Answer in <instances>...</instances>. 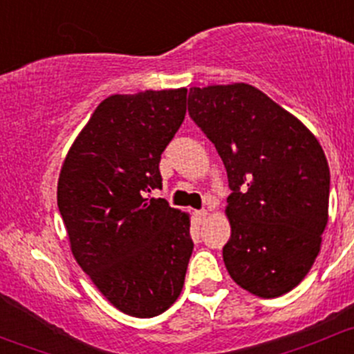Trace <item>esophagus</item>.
Returning a JSON list of instances; mask_svg holds the SVG:
<instances>
[{"instance_id":"esophagus-1","label":"esophagus","mask_w":354,"mask_h":354,"mask_svg":"<svg viewBox=\"0 0 354 354\" xmlns=\"http://www.w3.org/2000/svg\"><path fill=\"white\" fill-rule=\"evenodd\" d=\"M194 216L199 223H203L206 220V216H208V212L206 209H199V212H194Z\"/></svg>"}]
</instances>
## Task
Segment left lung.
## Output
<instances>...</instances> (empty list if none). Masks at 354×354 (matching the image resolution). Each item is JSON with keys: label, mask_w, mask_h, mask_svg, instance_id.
Instances as JSON below:
<instances>
[{"label": "left lung", "mask_w": 354, "mask_h": 354, "mask_svg": "<svg viewBox=\"0 0 354 354\" xmlns=\"http://www.w3.org/2000/svg\"><path fill=\"white\" fill-rule=\"evenodd\" d=\"M187 110L227 170L230 239L223 263L260 297L295 289L328 220L330 172L313 134L250 84L191 87Z\"/></svg>", "instance_id": "8db88e82"}]
</instances>
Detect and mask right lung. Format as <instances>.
<instances>
[{"mask_svg": "<svg viewBox=\"0 0 354 354\" xmlns=\"http://www.w3.org/2000/svg\"><path fill=\"white\" fill-rule=\"evenodd\" d=\"M185 101V87L106 97L59 172L58 209L73 258L131 317H156L176 303L194 248L187 213L149 198L162 189L160 160Z\"/></svg>", "mask_w": 354, "mask_h": 354, "instance_id": "add662e5", "label": "right lung"}]
</instances>
